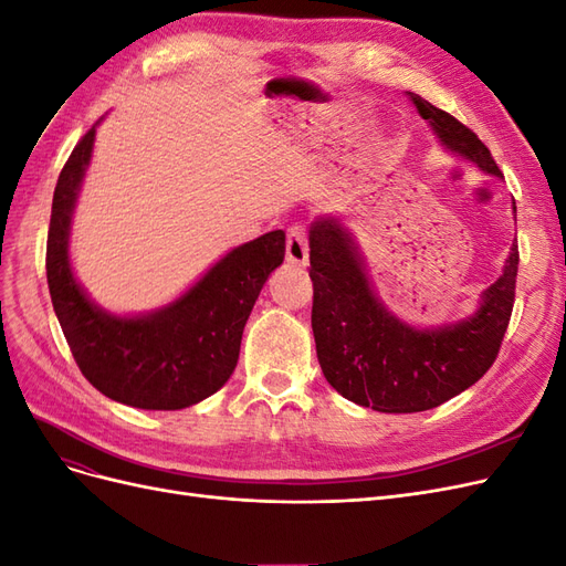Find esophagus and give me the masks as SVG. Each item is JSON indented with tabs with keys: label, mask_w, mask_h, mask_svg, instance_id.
Segmentation results:
<instances>
[{
	"label": "esophagus",
	"mask_w": 566,
	"mask_h": 566,
	"mask_svg": "<svg viewBox=\"0 0 566 566\" xmlns=\"http://www.w3.org/2000/svg\"><path fill=\"white\" fill-rule=\"evenodd\" d=\"M285 256L290 264L304 266L310 262V245H306V231L304 227H290L287 229V241H285Z\"/></svg>",
	"instance_id": "esophagus-1"
}]
</instances>
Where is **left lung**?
<instances>
[{"label":"left lung","instance_id":"1","mask_svg":"<svg viewBox=\"0 0 566 566\" xmlns=\"http://www.w3.org/2000/svg\"><path fill=\"white\" fill-rule=\"evenodd\" d=\"M422 119L453 156L501 177L491 150L453 115L408 92ZM515 221H517V208ZM314 283L312 328L321 370L342 397L380 413H418L458 397L493 366L515 304L520 250L512 243L503 273L482 293L479 310L441 328H413L385 310L364 256L339 217L310 229Z\"/></svg>","mask_w":566,"mask_h":566}]
</instances>
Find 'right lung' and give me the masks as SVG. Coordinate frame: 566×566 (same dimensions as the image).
Instances as JSON below:
<instances>
[{
  "mask_svg": "<svg viewBox=\"0 0 566 566\" xmlns=\"http://www.w3.org/2000/svg\"><path fill=\"white\" fill-rule=\"evenodd\" d=\"M96 127L63 165L51 202L46 283L75 361L101 394L144 410L188 408L221 389L241 354L243 328L271 271L283 264L285 233L269 231L233 248L163 310L115 316L77 283L67 241Z\"/></svg>",
  "mask_w": 566,
  "mask_h": 566,
  "instance_id": "add662e5",
  "label": "right lung"
}]
</instances>
